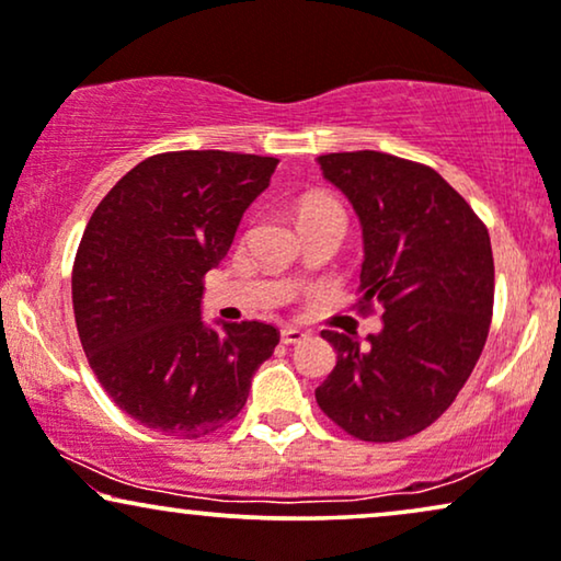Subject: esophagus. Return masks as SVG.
<instances>
[{"label": "esophagus", "instance_id": "1", "mask_svg": "<svg viewBox=\"0 0 561 561\" xmlns=\"http://www.w3.org/2000/svg\"><path fill=\"white\" fill-rule=\"evenodd\" d=\"M280 341L286 345L301 343V341H307V333H304V330H299V328H283L280 330Z\"/></svg>", "mask_w": 561, "mask_h": 561}]
</instances>
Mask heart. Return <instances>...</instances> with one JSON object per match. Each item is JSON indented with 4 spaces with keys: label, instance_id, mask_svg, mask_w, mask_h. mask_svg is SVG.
<instances>
[{
    "label": "heart",
    "instance_id": "1",
    "mask_svg": "<svg viewBox=\"0 0 561 561\" xmlns=\"http://www.w3.org/2000/svg\"><path fill=\"white\" fill-rule=\"evenodd\" d=\"M330 210H343V207L337 205L333 197H328V195H312V197H304L301 199L299 218L307 220V218L320 216V213H330Z\"/></svg>",
    "mask_w": 561,
    "mask_h": 561
}]
</instances>
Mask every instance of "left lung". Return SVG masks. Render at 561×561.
Wrapping results in <instances>:
<instances>
[{
	"label": "left lung",
	"instance_id": "1",
	"mask_svg": "<svg viewBox=\"0 0 561 561\" xmlns=\"http://www.w3.org/2000/svg\"><path fill=\"white\" fill-rule=\"evenodd\" d=\"M362 220V309L382 307V330L362 345L324 330L335 369L314 398L364 442L424 432L453 405L486 343L494 257L471 205L424 163L354 150L317 158Z\"/></svg>",
	"mask_w": 561,
	"mask_h": 561
}]
</instances>
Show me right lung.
<instances>
[{"instance_id": "right-lung-1", "label": "right lung", "mask_w": 561, "mask_h": 561, "mask_svg": "<svg viewBox=\"0 0 561 561\" xmlns=\"http://www.w3.org/2000/svg\"><path fill=\"white\" fill-rule=\"evenodd\" d=\"M278 158L174 150L145 158L90 216L75 254L72 307L90 369L137 424L176 439L216 432L247 403L280 333L265 322L207 328L205 273Z\"/></svg>"}]
</instances>
